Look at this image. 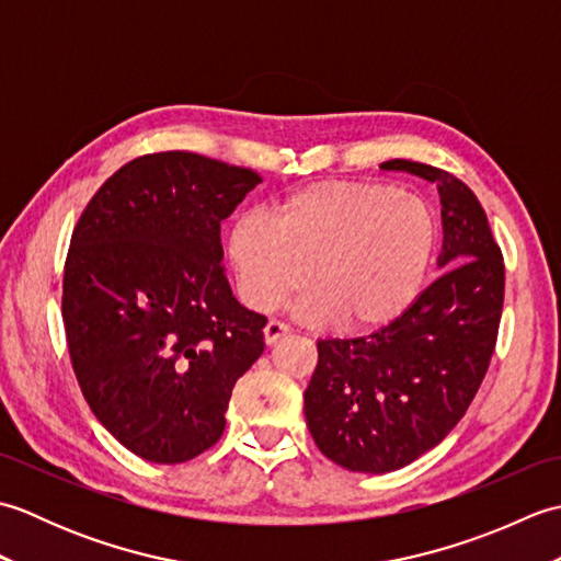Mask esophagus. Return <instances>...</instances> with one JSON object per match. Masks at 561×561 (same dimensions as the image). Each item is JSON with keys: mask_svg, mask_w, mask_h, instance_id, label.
I'll use <instances>...</instances> for the list:
<instances>
[{"mask_svg": "<svg viewBox=\"0 0 561 561\" xmlns=\"http://www.w3.org/2000/svg\"><path fill=\"white\" fill-rule=\"evenodd\" d=\"M287 335H289V325L279 323V320H270V323L265 325V342L270 344V347Z\"/></svg>", "mask_w": 561, "mask_h": 561, "instance_id": "34e87169", "label": "esophagus"}]
</instances>
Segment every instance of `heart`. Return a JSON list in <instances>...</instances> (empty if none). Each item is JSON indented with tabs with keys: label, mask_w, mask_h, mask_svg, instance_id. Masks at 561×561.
<instances>
[{
	"label": "heart",
	"mask_w": 561,
	"mask_h": 561,
	"mask_svg": "<svg viewBox=\"0 0 561 561\" xmlns=\"http://www.w3.org/2000/svg\"><path fill=\"white\" fill-rule=\"evenodd\" d=\"M438 248V224L422 197L386 183L325 181L279 199L270 219H238L226 255L241 301L270 311L294 301L306 323L371 332L420 301ZM309 272H305V267Z\"/></svg>",
	"instance_id": "obj_1"
}]
</instances>
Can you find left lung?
<instances>
[{"instance_id":"1","label":"left lung","mask_w":561,"mask_h":561,"mask_svg":"<svg viewBox=\"0 0 561 561\" xmlns=\"http://www.w3.org/2000/svg\"><path fill=\"white\" fill-rule=\"evenodd\" d=\"M440 197L438 267L408 313L366 337L320 340L304 392L306 424L323 456L352 472L400 470L456 426L494 354L504 257L472 190L434 165L392 159Z\"/></svg>"}]
</instances>
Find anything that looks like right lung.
Here are the masks:
<instances>
[{
  "label": "right lung",
  "instance_id": "right-lung-1",
  "mask_svg": "<svg viewBox=\"0 0 561 561\" xmlns=\"http://www.w3.org/2000/svg\"><path fill=\"white\" fill-rule=\"evenodd\" d=\"M262 178L190 151L125 163L71 233L62 318L99 422L149 462H185L224 434L231 390L267 318L236 301L221 221Z\"/></svg>",
  "mask_w": 561,
  "mask_h": 561
}]
</instances>
